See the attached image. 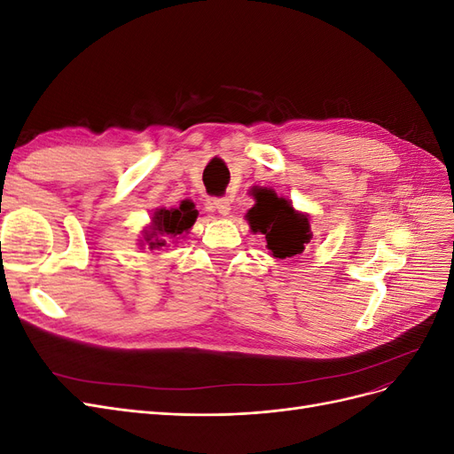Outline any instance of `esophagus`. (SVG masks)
Segmentation results:
<instances>
[{
	"instance_id": "esophagus-1",
	"label": "esophagus",
	"mask_w": 454,
	"mask_h": 454,
	"mask_svg": "<svg viewBox=\"0 0 454 454\" xmlns=\"http://www.w3.org/2000/svg\"><path fill=\"white\" fill-rule=\"evenodd\" d=\"M212 208H215L222 215H229L231 214V200L229 199H219V200H212Z\"/></svg>"
}]
</instances>
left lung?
<instances>
[{"mask_svg": "<svg viewBox=\"0 0 454 454\" xmlns=\"http://www.w3.org/2000/svg\"><path fill=\"white\" fill-rule=\"evenodd\" d=\"M254 199L255 204L244 217L254 235L265 237L269 255L280 261L303 254L314 240L310 215L295 210L292 200L278 197L269 187H259Z\"/></svg>", "mask_w": 454, "mask_h": 454, "instance_id": "left-lung-1", "label": "left lung"}]
</instances>
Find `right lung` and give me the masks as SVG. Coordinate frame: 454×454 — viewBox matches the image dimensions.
I'll use <instances>...</instances> for the list:
<instances>
[{
	"label": "right lung",
	"instance_id": "right-lung-1",
	"mask_svg": "<svg viewBox=\"0 0 454 454\" xmlns=\"http://www.w3.org/2000/svg\"><path fill=\"white\" fill-rule=\"evenodd\" d=\"M199 210H195L193 200H182L176 208H167L160 206L153 214H151V222L144 227L140 237V248L142 250H167L177 240H182L189 235L197 222Z\"/></svg>",
	"mask_w": 454,
	"mask_h": 454
}]
</instances>
